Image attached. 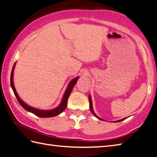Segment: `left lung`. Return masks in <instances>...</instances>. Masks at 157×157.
Masks as SVG:
<instances>
[{
	"label": "left lung",
	"mask_w": 157,
	"mask_h": 157,
	"mask_svg": "<svg viewBox=\"0 0 157 157\" xmlns=\"http://www.w3.org/2000/svg\"><path fill=\"white\" fill-rule=\"evenodd\" d=\"M89 107H90V110H91V113H92L93 114H94L95 117H97L98 119H100V120H102L101 119H100V118H99V117L97 116V115L94 113V110H93V107H92V101H91V96H90V95H89ZM124 119H122V120L118 121H117V122H120V121H123V120H124Z\"/></svg>",
	"instance_id": "8db88e82"
}]
</instances>
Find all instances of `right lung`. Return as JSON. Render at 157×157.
<instances>
[{"instance_id":"add662e5","label":"right lung","mask_w":157,"mask_h":157,"mask_svg":"<svg viewBox=\"0 0 157 157\" xmlns=\"http://www.w3.org/2000/svg\"><path fill=\"white\" fill-rule=\"evenodd\" d=\"M14 66H15V64L13 65V67L12 70H11V86L13 91L14 94L15 95L16 98H17L18 102L20 103V104L21 105V106L24 108L25 110H26L28 112H30V113H33L34 114L36 115V116L39 117L46 118V117H52L57 116V115H58L60 113H62V112L66 109V108L67 106V101H68V98L70 96V94H71V91L72 90V89H73V87H75V85L76 83V81H77L78 77H76V78H74L73 80H72L71 81H70L68 87V88H67L66 91L65 92L64 95H63L62 101V102H61V104L58 107L55 108V109H53V110H41L36 109V108H34L33 107L29 106V105H28L26 104H25L24 102L21 100L20 97L18 96V95L17 94V92H16V90H15V87H14L13 81V77Z\"/></svg>"}]
</instances>
